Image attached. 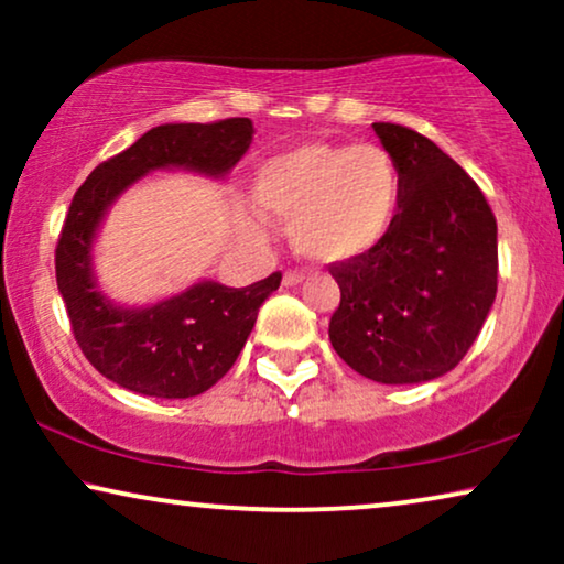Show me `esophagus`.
Returning a JSON list of instances; mask_svg holds the SVG:
<instances>
[{
  "label": "esophagus",
  "mask_w": 564,
  "mask_h": 564,
  "mask_svg": "<svg viewBox=\"0 0 564 564\" xmlns=\"http://www.w3.org/2000/svg\"><path fill=\"white\" fill-rule=\"evenodd\" d=\"M303 280H305L303 272H297V269H290V272H284L282 284H284V288H295V284H300Z\"/></svg>",
  "instance_id": "obj_1"
}]
</instances>
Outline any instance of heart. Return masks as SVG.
I'll list each match as a JSON object with an SVG mask.
<instances>
[{"label":"heart","mask_w":564,"mask_h":564,"mask_svg":"<svg viewBox=\"0 0 564 564\" xmlns=\"http://www.w3.org/2000/svg\"><path fill=\"white\" fill-rule=\"evenodd\" d=\"M251 197L261 213L290 220V243L300 257L334 267L384 241L403 180L382 145L307 141L261 161Z\"/></svg>","instance_id":"heart-1"}]
</instances>
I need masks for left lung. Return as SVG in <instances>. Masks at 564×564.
<instances>
[{
	"instance_id": "left-lung-1",
	"label": "left lung",
	"mask_w": 564,
	"mask_h": 564,
	"mask_svg": "<svg viewBox=\"0 0 564 564\" xmlns=\"http://www.w3.org/2000/svg\"><path fill=\"white\" fill-rule=\"evenodd\" d=\"M403 180L398 218L365 257L334 264L328 338L382 384L436 380L475 344L498 290V226L457 161L411 128L375 122Z\"/></svg>"
}]
</instances>
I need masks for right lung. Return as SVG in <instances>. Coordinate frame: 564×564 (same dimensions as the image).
Listing matches in <instances>:
<instances>
[{
    "label": "right lung",
    "mask_w": 564,
    "mask_h": 564,
    "mask_svg": "<svg viewBox=\"0 0 564 564\" xmlns=\"http://www.w3.org/2000/svg\"><path fill=\"white\" fill-rule=\"evenodd\" d=\"M253 138L249 118L166 122L107 159L76 189L56 246V282L76 344L107 380L149 398H195L234 367L259 307L282 274L249 288L203 280L153 305H118L99 290L95 241L107 210L151 172L187 169L223 180Z\"/></svg>",
    "instance_id": "add662e5"
}]
</instances>
